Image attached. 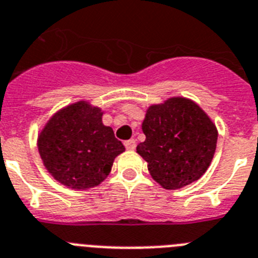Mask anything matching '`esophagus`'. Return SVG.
I'll return each mask as SVG.
<instances>
[{"label": "esophagus", "instance_id": "obj_1", "mask_svg": "<svg viewBox=\"0 0 258 258\" xmlns=\"http://www.w3.org/2000/svg\"><path fill=\"white\" fill-rule=\"evenodd\" d=\"M124 147H126V149H128V151H134L136 148V142L134 139H130V140L124 142Z\"/></svg>", "mask_w": 258, "mask_h": 258}]
</instances>
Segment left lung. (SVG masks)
<instances>
[{
  "instance_id": "obj_1",
  "label": "left lung",
  "mask_w": 258,
  "mask_h": 258,
  "mask_svg": "<svg viewBox=\"0 0 258 258\" xmlns=\"http://www.w3.org/2000/svg\"><path fill=\"white\" fill-rule=\"evenodd\" d=\"M145 142L136 152L148 162L152 178L178 189L207 171L217 147L216 124L194 101L172 97L152 105L143 122Z\"/></svg>"
}]
</instances>
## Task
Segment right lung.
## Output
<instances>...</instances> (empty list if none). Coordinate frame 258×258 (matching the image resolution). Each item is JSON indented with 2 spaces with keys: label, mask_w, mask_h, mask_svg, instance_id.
<instances>
[{
  "label": "right lung",
  "mask_w": 258,
  "mask_h": 258,
  "mask_svg": "<svg viewBox=\"0 0 258 258\" xmlns=\"http://www.w3.org/2000/svg\"><path fill=\"white\" fill-rule=\"evenodd\" d=\"M39 153L53 178L73 189L98 185L114 158L124 152L111 127L102 124L100 107L79 101L51 116L40 132Z\"/></svg>",
  "instance_id": "1"
}]
</instances>
